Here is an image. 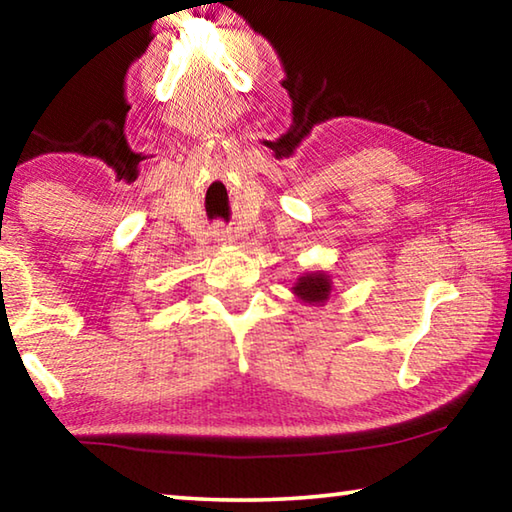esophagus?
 <instances>
[{"mask_svg": "<svg viewBox=\"0 0 512 512\" xmlns=\"http://www.w3.org/2000/svg\"><path fill=\"white\" fill-rule=\"evenodd\" d=\"M214 235H216V239H219V241H225V239H230V235H228V230H225V228H219V230H216V232H214Z\"/></svg>", "mask_w": 512, "mask_h": 512, "instance_id": "1", "label": "esophagus"}]
</instances>
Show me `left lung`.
Segmentation results:
<instances>
[{"mask_svg": "<svg viewBox=\"0 0 512 512\" xmlns=\"http://www.w3.org/2000/svg\"><path fill=\"white\" fill-rule=\"evenodd\" d=\"M293 291H296V296H300L302 300L309 302V305H311V302L327 300L332 287H329L327 275L311 273V275L300 277V280L296 282V287H293Z\"/></svg>", "mask_w": 512, "mask_h": 512, "instance_id": "obj_1", "label": "left lung"}]
</instances>
